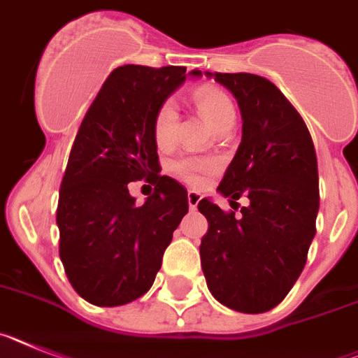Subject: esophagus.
Instances as JSON below:
<instances>
[{
  "label": "esophagus",
  "instance_id": "esophagus-1",
  "mask_svg": "<svg viewBox=\"0 0 358 358\" xmlns=\"http://www.w3.org/2000/svg\"><path fill=\"white\" fill-rule=\"evenodd\" d=\"M201 200V194L198 191H189L187 192V203L189 207H191V210H194L198 207V203H200Z\"/></svg>",
  "mask_w": 358,
  "mask_h": 358
}]
</instances>
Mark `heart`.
<instances>
[{
	"label": "heart",
	"mask_w": 358,
	"mask_h": 358,
	"mask_svg": "<svg viewBox=\"0 0 358 358\" xmlns=\"http://www.w3.org/2000/svg\"><path fill=\"white\" fill-rule=\"evenodd\" d=\"M198 106H200L201 115L205 117V120L214 127V129H220V127L227 126V124L236 122V110L234 104L225 93L220 92V90L213 88H201L198 90L196 95ZM176 126H178V111H176V106L171 101L164 102V104L158 108L157 115H155L153 122V135L155 141L158 145H167L173 142L176 133ZM176 171L183 178L191 183H198L201 178V173L203 171L213 169V162L209 160H183L176 164Z\"/></svg>",
	"instance_id": "b5f03b06"
}]
</instances>
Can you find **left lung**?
Here are the masks:
<instances>
[{"instance_id": "8db88e82", "label": "left lung", "mask_w": 358, "mask_h": 358, "mask_svg": "<svg viewBox=\"0 0 358 358\" xmlns=\"http://www.w3.org/2000/svg\"><path fill=\"white\" fill-rule=\"evenodd\" d=\"M234 95L241 111V144L217 192L247 196L241 216L213 200L198 203L209 222L200 257L214 299L241 313L278 306L297 278L315 236L319 173L308 127L268 79L254 73H210Z\"/></svg>"}]
</instances>
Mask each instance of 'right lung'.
<instances>
[{
  "mask_svg": "<svg viewBox=\"0 0 358 358\" xmlns=\"http://www.w3.org/2000/svg\"><path fill=\"white\" fill-rule=\"evenodd\" d=\"M189 76L183 66L115 68L71 145L57 205L59 256L77 294L120 306L151 288L173 232L187 214V191L160 176L153 122ZM145 178L155 192L136 203L127 183Z\"/></svg>",
  "mask_w": 358,
  "mask_h": 358,
  "instance_id": "1",
  "label": "right lung"
}]
</instances>
